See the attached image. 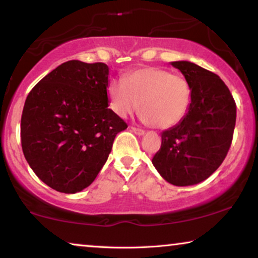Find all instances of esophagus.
Returning <instances> with one entry per match:
<instances>
[{"label": "esophagus", "instance_id": "34e87169", "mask_svg": "<svg viewBox=\"0 0 258 258\" xmlns=\"http://www.w3.org/2000/svg\"><path fill=\"white\" fill-rule=\"evenodd\" d=\"M132 130L135 134H137V135H144V134H146V130H143V129H141V128H136V126H132Z\"/></svg>", "mask_w": 258, "mask_h": 258}]
</instances>
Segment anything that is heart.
I'll return each mask as SVG.
<instances>
[{"label": "heart", "instance_id": "obj_1", "mask_svg": "<svg viewBox=\"0 0 258 258\" xmlns=\"http://www.w3.org/2000/svg\"><path fill=\"white\" fill-rule=\"evenodd\" d=\"M109 105L119 117L139 109L150 125L168 129L178 124L188 114L192 88L184 76L161 68H143L115 81L108 88Z\"/></svg>", "mask_w": 258, "mask_h": 258}]
</instances>
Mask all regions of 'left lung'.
<instances>
[{
  "label": "left lung",
  "mask_w": 258,
  "mask_h": 258,
  "mask_svg": "<svg viewBox=\"0 0 258 258\" xmlns=\"http://www.w3.org/2000/svg\"><path fill=\"white\" fill-rule=\"evenodd\" d=\"M192 88L188 114L162 133L153 164L162 177L177 186L192 185L216 171L230 149L236 103L221 77L195 63L172 62Z\"/></svg>",
  "instance_id": "left-lung-1"
}]
</instances>
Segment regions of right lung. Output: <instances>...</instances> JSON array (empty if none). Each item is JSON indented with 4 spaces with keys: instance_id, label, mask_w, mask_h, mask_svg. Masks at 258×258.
Here are the masks:
<instances>
[{
    "instance_id": "1",
    "label": "right lung",
    "mask_w": 258,
    "mask_h": 258,
    "mask_svg": "<svg viewBox=\"0 0 258 258\" xmlns=\"http://www.w3.org/2000/svg\"><path fill=\"white\" fill-rule=\"evenodd\" d=\"M105 63H62L28 94L21 117L24 157L54 190L89 186L128 124L108 108Z\"/></svg>"
}]
</instances>
